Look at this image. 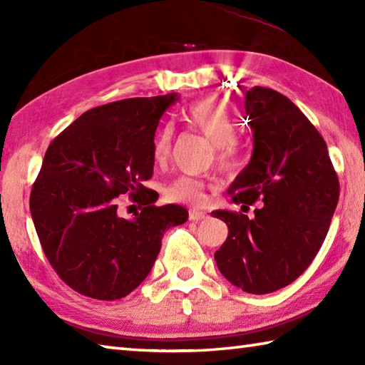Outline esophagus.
I'll return each mask as SVG.
<instances>
[{
    "label": "esophagus",
    "mask_w": 365,
    "mask_h": 365,
    "mask_svg": "<svg viewBox=\"0 0 365 365\" xmlns=\"http://www.w3.org/2000/svg\"><path fill=\"white\" fill-rule=\"evenodd\" d=\"M206 212L205 211H197V209H191L190 211V220H201L206 217Z\"/></svg>",
    "instance_id": "1"
}]
</instances>
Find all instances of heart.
Segmentation results:
<instances>
[{"label": "heart", "instance_id": "1", "mask_svg": "<svg viewBox=\"0 0 365 365\" xmlns=\"http://www.w3.org/2000/svg\"><path fill=\"white\" fill-rule=\"evenodd\" d=\"M182 120L188 127L201 132L206 138L214 143L215 156L222 165H232L238 156V143L235 140L237 135V122L224 104L217 100H201L183 110ZM172 146V127L164 125L159 128L153 141V160L156 165L168 163ZM206 183L201 178L180 175L172 180L165 195L169 200L187 202V205L200 206L206 202L205 193Z\"/></svg>", "mask_w": 365, "mask_h": 365}]
</instances>
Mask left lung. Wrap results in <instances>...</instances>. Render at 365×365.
Listing matches in <instances>:
<instances>
[{
    "instance_id": "1",
    "label": "left lung",
    "mask_w": 365,
    "mask_h": 365,
    "mask_svg": "<svg viewBox=\"0 0 365 365\" xmlns=\"http://www.w3.org/2000/svg\"><path fill=\"white\" fill-rule=\"evenodd\" d=\"M245 109L255 150L228 193L243 207L257 200L264 205L251 219L212 212L228 227L214 259L235 287L267 294L294 282L314 261L338 205L339 183L322 135L287 96L255 86L246 91Z\"/></svg>"
}]
</instances>
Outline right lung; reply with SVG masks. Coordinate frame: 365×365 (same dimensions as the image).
<instances>
[{"label": "right lung", "instance_id": "obj_1", "mask_svg": "<svg viewBox=\"0 0 365 365\" xmlns=\"http://www.w3.org/2000/svg\"><path fill=\"white\" fill-rule=\"evenodd\" d=\"M177 93L128 98L86 110L48 146L30 193L41 248L77 293L120 299L143 282L168 228L185 224L182 206H154L153 141ZM128 194L144 206L133 220L116 214Z\"/></svg>", "mask_w": 365, "mask_h": 365}]
</instances>
